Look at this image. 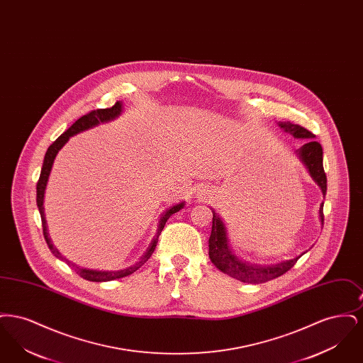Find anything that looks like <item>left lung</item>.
<instances>
[{
	"label": "left lung",
	"instance_id": "8db88e82",
	"mask_svg": "<svg viewBox=\"0 0 363 363\" xmlns=\"http://www.w3.org/2000/svg\"><path fill=\"white\" fill-rule=\"evenodd\" d=\"M280 129H283L286 133L291 135L294 138H308V141L295 151L299 160L305 164L308 172L311 174L313 181L320 186L323 191V196L327 194V175L324 172L323 166V147L320 143L313 140V133H311L308 129L295 125L291 122H277ZM324 203L320 204V222L324 225V213H323ZM213 218H212V231L211 237L208 241L209 246V259L212 264L222 271L225 275L234 277L237 280H241L243 283H264L272 279L281 277L286 274L289 269H291L294 264L298 261L301 256L305 253L299 255L298 257L286 261H280L272 265H259V264H252L247 261L237 257L230 246V241L227 237V228L220 219V216L212 209Z\"/></svg>",
	"mask_w": 363,
	"mask_h": 363
}]
</instances>
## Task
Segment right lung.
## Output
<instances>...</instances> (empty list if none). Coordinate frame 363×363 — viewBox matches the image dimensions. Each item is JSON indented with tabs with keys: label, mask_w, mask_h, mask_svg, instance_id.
I'll return each mask as SVG.
<instances>
[{
	"label": "right lung",
	"mask_w": 363,
	"mask_h": 363,
	"mask_svg": "<svg viewBox=\"0 0 363 363\" xmlns=\"http://www.w3.org/2000/svg\"><path fill=\"white\" fill-rule=\"evenodd\" d=\"M123 111V107H122V102H117L113 107L110 108H98V110H94L91 111L89 114L83 116L82 118H79L77 121L74 122L69 129L67 132H64L60 138H57L52 145L48 148L46 151V155L43 159V166H42V172H40V177H39V181H38V185H36V206L39 209V213H40V218H42V227H43V235H45V240L46 243L49 246V249L52 250V255L57 257V259H62L65 261L69 267H72L76 274H79L83 279H86L89 281H110V280H116V279H121V277H128V275H132L133 272H136L138 268L147 261V259L151 257V255L154 253L155 250L156 243H157V238L163 230V227L166 225L167 219L178 212L179 209L185 207V203H178L173 207L166 209L160 216H159V222H157V228H156L155 237L152 238L151 243L148 245L147 250L143 253V256L135 262L132 264L130 267H126L123 269H117V271H96V269H88V268H80L77 267L76 264L70 262L69 259H65L60 250L52 245V238L49 235V230H48V222H46V215H45V193H46V186H48V182H49V177L52 173V163H54V159L57 154L60 152V150L69 141V138L77 133H82L84 130H88L94 126H98L99 123H104V122L113 121L116 118H118Z\"/></svg>",
	"instance_id": "1"
}]
</instances>
